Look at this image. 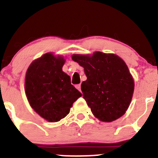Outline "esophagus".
Masks as SVG:
<instances>
[{
    "mask_svg": "<svg viewBox=\"0 0 158 158\" xmlns=\"http://www.w3.org/2000/svg\"><path fill=\"white\" fill-rule=\"evenodd\" d=\"M76 89H78V90L81 91V84H79V85H76Z\"/></svg>",
    "mask_w": 158,
    "mask_h": 158,
    "instance_id": "1",
    "label": "esophagus"
}]
</instances>
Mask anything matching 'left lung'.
Here are the masks:
<instances>
[{"label": "left lung", "mask_w": 158, "mask_h": 158, "mask_svg": "<svg viewBox=\"0 0 158 158\" xmlns=\"http://www.w3.org/2000/svg\"><path fill=\"white\" fill-rule=\"evenodd\" d=\"M72 59L84 68L87 79L82 82L81 90L92 114L106 122L122 117L130 105L135 88L125 62L114 54L102 52L92 56L73 55Z\"/></svg>", "instance_id": "obj_1"}]
</instances>
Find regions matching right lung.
<instances>
[{
	"label": "right lung",
	"mask_w": 158,
	"mask_h": 158,
	"mask_svg": "<svg viewBox=\"0 0 158 158\" xmlns=\"http://www.w3.org/2000/svg\"><path fill=\"white\" fill-rule=\"evenodd\" d=\"M65 60L46 53L30 64L26 74L25 91L30 106L50 122L66 117L82 94L63 72Z\"/></svg>",
	"instance_id": "add662e5"
}]
</instances>
